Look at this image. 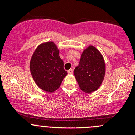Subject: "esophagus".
Instances as JSON below:
<instances>
[{
  "label": "esophagus",
  "mask_w": 135,
  "mask_h": 135,
  "mask_svg": "<svg viewBox=\"0 0 135 135\" xmlns=\"http://www.w3.org/2000/svg\"><path fill=\"white\" fill-rule=\"evenodd\" d=\"M68 73H69V74H72L73 73V70L72 69H70L68 70Z\"/></svg>",
  "instance_id": "1"
}]
</instances>
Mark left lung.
<instances>
[{"mask_svg": "<svg viewBox=\"0 0 135 135\" xmlns=\"http://www.w3.org/2000/svg\"><path fill=\"white\" fill-rule=\"evenodd\" d=\"M105 74V63L103 56L93 46L83 51L74 75L80 89L86 93L97 91L102 85Z\"/></svg>", "mask_w": 135, "mask_h": 135, "instance_id": "obj_1", "label": "left lung"}]
</instances>
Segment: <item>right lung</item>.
I'll return each instance as SVG.
<instances>
[{
	"label": "right lung",
	"instance_id": "add662e5",
	"mask_svg": "<svg viewBox=\"0 0 135 135\" xmlns=\"http://www.w3.org/2000/svg\"><path fill=\"white\" fill-rule=\"evenodd\" d=\"M59 54L60 50L55 43L49 41L38 45L31 58L32 76L37 86L46 92L57 90L68 74Z\"/></svg>",
	"mask_w": 135,
	"mask_h": 135
}]
</instances>
